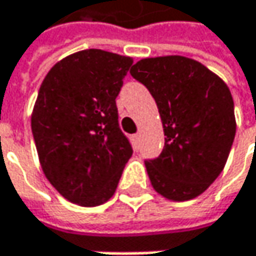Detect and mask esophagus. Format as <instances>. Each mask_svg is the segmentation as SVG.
<instances>
[{
	"mask_svg": "<svg viewBox=\"0 0 256 256\" xmlns=\"http://www.w3.org/2000/svg\"><path fill=\"white\" fill-rule=\"evenodd\" d=\"M139 138H140V134H139V133L133 134V139H134V142H138V140H139Z\"/></svg>",
	"mask_w": 256,
	"mask_h": 256,
	"instance_id": "34e87169",
	"label": "esophagus"
}]
</instances>
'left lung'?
<instances>
[{
    "instance_id": "1",
    "label": "left lung",
    "mask_w": 256,
    "mask_h": 256,
    "mask_svg": "<svg viewBox=\"0 0 256 256\" xmlns=\"http://www.w3.org/2000/svg\"><path fill=\"white\" fill-rule=\"evenodd\" d=\"M130 74L154 98L166 136L162 154L145 160L151 185L175 202L200 196L222 172L236 136L230 88L184 56L142 59Z\"/></svg>"
}]
</instances>
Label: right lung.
I'll list each match as a JSON object with an SVG mask.
<instances>
[{"mask_svg":"<svg viewBox=\"0 0 256 256\" xmlns=\"http://www.w3.org/2000/svg\"><path fill=\"white\" fill-rule=\"evenodd\" d=\"M133 60L88 48L66 56L46 76L30 128L46 178L70 202H108L133 154L118 126L116 99Z\"/></svg>","mask_w":256,"mask_h":256,"instance_id":"obj_1","label":"right lung"}]
</instances>
